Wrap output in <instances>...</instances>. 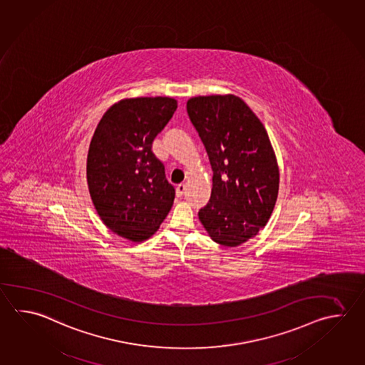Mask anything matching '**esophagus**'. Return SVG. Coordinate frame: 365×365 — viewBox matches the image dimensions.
<instances>
[{"instance_id":"34e87169","label":"esophagus","mask_w":365,"mask_h":365,"mask_svg":"<svg viewBox=\"0 0 365 365\" xmlns=\"http://www.w3.org/2000/svg\"><path fill=\"white\" fill-rule=\"evenodd\" d=\"M186 192V185H183V183H180L177 186V195L178 196H183V193Z\"/></svg>"}]
</instances>
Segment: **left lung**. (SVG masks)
Wrapping results in <instances>:
<instances>
[{
	"instance_id": "obj_1",
	"label": "left lung",
	"mask_w": 365,
	"mask_h": 365,
	"mask_svg": "<svg viewBox=\"0 0 365 365\" xmlns=\"http://www.w3.org/2000/svg\"><path fill=\"white\" fill-rule=\"evenodd\" d=\"M187 112L213 169L200 222L217 244L239 247L266 226L275 207L280 173L269 134L234 94L193 96Z\"/></svg>"
}]
</instances>
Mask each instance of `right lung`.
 I'll use <instances>...</instances> for the list:
<instances>
[{"instance_id":"right-lung-1","label":"right lung","mask_w":365,"mask_h":365,"mask_svg":"<svg viewBox=\"0 0 365 365\" xmlns=\"http://www.w3.org/2000/svg\"><path fill=\"white\" fill-rule=\"evenodd\" d=\"M177 107L170 96L121 99L106 110L90 142L86 179L96 213L133 242L150 239L173 207L175 190L151 148Z\"/></svg>"}]
</instances>
